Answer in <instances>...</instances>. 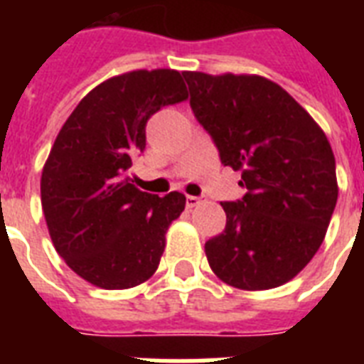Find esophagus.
Segmentation results:
<instances>
[{
	"instance_id": "1",
	"label": "esophagus",
	"mask_w": 364,
	"mask_h": 364,
	"mask_svg": "<svg viewBox=\"0 0 364 364\" xmlns=\"http://www.w3.org/2000/svg\"><path fill=\"white\" fill-rule=\"evenodd\" d=\"M200 202H204V200L198 198V196H187V208H194V205H198Z\"/></svg>"
}]
</instances>
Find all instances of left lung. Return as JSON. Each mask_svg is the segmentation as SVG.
Instances as JSON below:
<instances>
[{"label": "left lung", "mask_w": 364, "mask_h": 364, "mask_svg": "<svg viewBox=\"0 0 364 364\" xmlns=\"http://www.w3.org/2000/svg\"><path fill=\"white\" fill-rule=\"evenodd\" d=\"M191 107L247 193L223 202L227 227L205 242L221 282L264 291L291 282L327 234L338 200L325 132L296 100L260 75L183 71Z\"/></svg>", "instance_id": "1"}]
</instances>
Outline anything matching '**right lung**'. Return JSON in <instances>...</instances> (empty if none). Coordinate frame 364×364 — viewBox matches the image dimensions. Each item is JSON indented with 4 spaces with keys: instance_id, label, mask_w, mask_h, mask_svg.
<instances>
[{
    "instance_id": "right-lung-1",
    "label": "right lung",
    "mask_w": 364,
    "mask_h": 364,
    "mask_svg": "<svg viewBox=\"0 0 364 364\" xmlns=\"http://www.w3.org/2000/svg\"><path fill=\"white\" fill-rule=\"evenodd\" d=\"M187 98L179 71H128L92 88L58 132L43 166L41 205L54 249L85 282L130 289L159 268L187 198L143 193L128 170L145 151L149 119Z\"/></svg>"
}]
</instances>
